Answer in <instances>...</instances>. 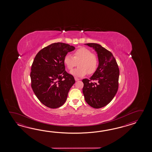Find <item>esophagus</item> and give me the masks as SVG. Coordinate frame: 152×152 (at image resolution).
Listing matches in <instances>:
<instances>
[{"label": "esophagus", "instance_id": "1", "mask_svg": "<svg viewBox=\"0 0 152 152\" xmlns=\"http://www.w3.org/2000/svg\"><path fill=\"white\" fill-rule=\"evenodd\" d=\"M75 81H78V80H80V79H79V78H77V77H75Z\"/></svg>", "mask_w": 152, "mask_h": 152}]
</instances>
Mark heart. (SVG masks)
I'll return each instance as SVG.
<instances>
[{"label": "heart", "mask_w": 152, "mask_h": 152, "mask_svg": "<svg viewBox=\"0 0 152 152\" xmlns=\"http://www.w3.org/2000/svg\"><path fill=\"white\" fill-rule=\"evenodd\" d=\"M64 63L68 70H72L77 65L78 67L71 71L72 75L82 77L87 75H92L97 70L98 60L97 56L90 50L81 47L73 53V56L67 54L64 58Z\"/></svg>", "instance_id": "obj_1"}]
</instances>
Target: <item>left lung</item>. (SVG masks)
I'll return each instance as SVG.
<instances>
[{"label":"left lung","mask_w":152,"mask_h":152,"mask_svg":"<svg viewBox=\"0 0 152 152\" xmlns=\"http://www.w3.org/2000/svg\"><path fill=\"white\" fill-rule=\"evenodd\" d=\"M85 45L97 52L99 65L90 79L82 80L84 83L83 92L86 103L94 108L99 109L107 105L116 95L120 70L116 59L110 51L97 43Z\"/></svg>","instance_id":"8db88e82"}]
</instances>
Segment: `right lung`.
Here are the masks:
<instances>
[{"instance_id":"add662e5","label":"right lung","mask_w":152,"mask_h":152,"mask_svg":"<svg viewBox=\"0 0 152 152\" xmlns=\"http://www.w3.org/2000/svg\"><path fill=\"white\" fill-rule=\"evenodd\" d=\"M75 49L72 45L58 42L43 48L36 55L31 68V86L36 96L46 107L58 108L67 99L75 80L65 71L64 58Z\"/></svg>"}]
</instances>
